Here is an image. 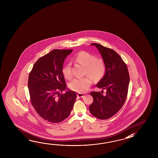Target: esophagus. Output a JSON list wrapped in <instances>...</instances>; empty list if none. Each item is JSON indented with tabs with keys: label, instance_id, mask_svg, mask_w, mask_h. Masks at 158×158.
I'll return each mask as SVG.
<instances>
[{
	"label": "esophagus",
	"instance_id": "esophagus-1",
	"mask_svg": "<svg viewBox=\"0 0 158 158\" xmlns=\"http://www.w3.org/2000/svg\"><path fill=\"white\" fill-rule=\"evenodd\" d=\"M78 97H79L82 98L85 97V94H82V93H78L77 94Z\"/></svg>",
	"mask_w": 158,
	"mask_h": 158
}]
</instances>
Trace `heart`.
<instances>
[{"label":"heart","instance_id":"obj_1","mask_svg":"<svg viewBox=\"0 0 158 158\" xmlns=\"http://www.w3.org/2000/svg\"><path fill=\"white\" fill-rule=\"evenodd\" d=\"M75 60L78 63L85 67L84 74L89 75L95 81L101 80L106 73V65L101 58H95L94 55L86 51H81L76 55ZM64 77L71 79L72 77L71 65H66L62 70ZM93 84V80L89 76L75 78L69 84L72 90L84 93L89 90Z\"/></svg>","mask_w":158,"mask_h":158}]
</instances>
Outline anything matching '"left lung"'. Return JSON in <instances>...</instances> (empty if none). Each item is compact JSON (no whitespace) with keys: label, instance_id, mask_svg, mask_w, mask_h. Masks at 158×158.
<instances>
[{"label":"left lung","instance_id":"left-lung-1","mask_svg":"<svg viewBox=\"0 0 158 158\" xmlns=\"http://www.w3.org/2000/svg\"><path fill=\"white\" fill-rule=\"evenodd\" d=\"M99 51L106 65V73L97 87L106 90L93 91V102L89 107L91 114L102 120L112 117L119 111L126 101L130 81L128 68L121 56L112 49L98 44H91Z\"/></svg>","mask_w":158,"mask_h":158}]
</instances>
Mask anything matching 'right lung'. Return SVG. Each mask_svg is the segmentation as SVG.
<instances>
[{
    "mask_svg": "<svg viewBox=\"0 0 158 158\" xmlns=\"http://www.w3.org/2000/svg\"><path fill=\"white\" fill-rule=\"evenodd\" d=\"M72 50L55 49L40 57L29 73L28 89L30 102L37 114L51 123L69 116L77 97L67 87L62 72L65 58ZM66 92L60 94L63 90Z\"/></svg>",
    "mask_w": 158,
    "mask_h": 158,
    "instance_id": "add662e5",
    "label": "right lung"
}]
</instances>
